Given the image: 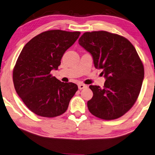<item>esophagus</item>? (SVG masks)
<instances>
[{
	"instance_id": "obj_1",
	"label": "esophagus",
	"mask_w": 155,
	"mask_h": 155,
	"mask_svg": "<svg viewBox=\"0 0 155 155\" xmlns=\"http://www.w3.org/2000/svg\"><path fill=\"white\" fill-rule=\"evenodd\" d=\"M87 86L86 85V84H78V89L79 90H82L83 89H85V88H87Z\"/></svg>"
}]
</instances>
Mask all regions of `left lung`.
Instances as JSON below:
<instances>
[{"label":"left lung","mask_w":155,"mask_h":155,"mask_svg":"<svg viewBox=\"0 0 155 155\" xmlns=\"http://www.w3.org/2000/svg\"><path fill=\"white\" fill-rule=\"evenodd\" d=\"M78 43L91 54L95 67L102 69L104 88L90 85L93 96L87 107L93 116L112 120L127 113L137 100L144 79V66L131 42L105 31L85 32Z\"/></svg>","instance_id":"left-lung-1"}]
</instances>
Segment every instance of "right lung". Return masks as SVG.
<instances>
[{"label":"right lung","mask_w":155,"mask_h":155,"mask_svg":"<svg viewBox=\"0 0 155 155\" xmlns=\"http://www.w3.org/2000/svg\"><path fill=\"white\" fill-rule=\"evenodd\" d=\"M80 33L59 29L42 32L27 42L21 51L13 68L14 87L25 105L38 116L62 115L78 90L76 84L63 83L50 72L58 69L63 54Z\"/></svg>","instance_id":"add662e5"}]
</instances>
